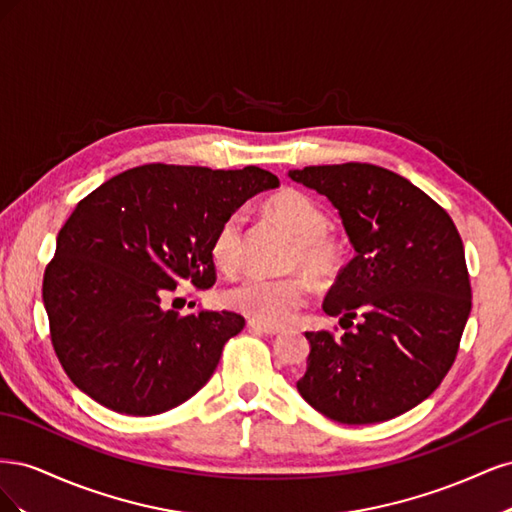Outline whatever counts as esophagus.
Listing matches in <instances>:
<instances>
[{"instance_id":"esophagus-1","label":"esophagus","mask_w":512,"mask_h":512,"mask_svg":"<svg viewBox=\"0 0 512 512\" xmlns=\"http://www.w3.org/2000/svg\"><path fill=\"white\" fill-rule=\"evenodd\" d=\"M247 327H250V331L265 333V335H280L282 333L280 327H269V324H260V322H254V320L247 322Z\"/></svg>"}]
</instances>
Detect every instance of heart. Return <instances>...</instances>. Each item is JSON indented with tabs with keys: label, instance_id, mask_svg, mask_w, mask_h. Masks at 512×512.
I'll return each mask as SVG.
<instances>
[{
	"label": "heart",
	"instance_id": "1",
	"mask_svg": "<svg viewBox=\"0 0 512 512\" xmlns=\"http://www.w3.org/2000/svg\"><path fill=\"white\" fill-rule=\"evenodd\" d=\"M269 211L297 239L290 265L303 267L318 280H329L346 262V243L329 232L327 211L312 196L299 190H284L269 200ZM245 247V211L228 213L211 241L213 262L224 273L241 267ZM309 286L303 277L247 275L226 290V303L254 322L280 327L288 324L307 303Z\"/></svg>",
	"mask_w": 512,
	"mask_h": 512
}]
</instances>
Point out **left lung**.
I'll list each match as a JSON object with an SVG mask.
<instances>
[{
    "instance_id": "1",
    "label": "left lung",
    "mask_w": 512,
    "mask_h": 512,
    "mask_svg": "<svg viewBox=\"0 0 512 512\" xmlns=\"http://www.w3.org/2000/svg\"><path fill=\"white\" fill-rule=\"evenodd\" d=\"M288 177L327 196L354 258L322 309L348 329L307 331L301 397L344 425L412 410L453 367L472 309L466 252L455 222L408 179L374 164L305 166Z\"/></svg>"
}]
</instances>
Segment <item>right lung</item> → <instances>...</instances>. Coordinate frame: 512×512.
I'll list each match as a JSON object with an SVG mask.
<instances>
[{
    "mask_svg": "<svg viewBox=\"0 0 512 512\" xmlns=\"http://www.w3.org/2000/svg\"><path fill=\"white\" fill-rule=\"evenodd\" d=\"M277 185L258 166L145 164L87 194L61 226L42 282L68 378L130 416L173 410L203 389L245 318L209 309L179 316L160 307L162 294L179 282L211 288L215 230Z\"/></svg>",
    "mask_w": 512,
    "mask_h": 512,
    "instance_id": "add662e5",
    "label": "right lung"
}]
</instances>
